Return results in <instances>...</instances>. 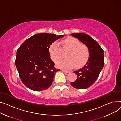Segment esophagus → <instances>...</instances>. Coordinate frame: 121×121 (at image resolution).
Returning <instances> with one entry per match:
<instances>
[{"instance_id": "34e87169", "label": "esophagus", "mask_w": 121, "mask_h": 121, "mask_svg": "<svg viewBox=\"0 0 121 121\" xmlns=\"http://www.w3.org/2000/svg\"><path fill=\"white\" fill-rule=\"evenodd\" d=\"M62 71L64 72H66V73H69V72H70L69 71H68V70H64V69H62Z\"/></svg>"}]
</instances>
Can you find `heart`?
<instances>
[{"instance_id": "b5f03b06", "label": "heart", "mask_w": 121, "mask_h": 121, "mask_svg": "<svg viewBox=\"0 0 121 121\" xmlns=\"http://www.w3.org/2000/svg\"><path fill=\"white\" fill-rule=\"evenodd\" d=\"M62 42V48L58 42H54L50 46L49 49L52 58L54 62L63 57V52H67L66 58L58 61L57 65L64 69H70L74 66L77 68L84 65L90 56L88 47L81 44L76 38L72 37L63 40Z\"/></svg>"}]
</instances>
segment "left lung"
<instances>
[{"mask_svg": "<svg viewBox=\"0 0 121 121\" xmlns=\"http://www.w3.org/2000/svg\"><path fill=\"white\" fill-rule=\"evenodd\" d=\"M71 36L78 39L88 48L90 57L82 68L74 71L77 79L70 83L77 89H86L91 86L97 79L104 65V52L101 47L91 36L81 33L71 34Z\"/></svg>", "mask_w": 121, "mask_h": 121, "instance_id": "1", "label": "left lung"}]
</instances>
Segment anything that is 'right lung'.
Here are the masks:
<instances>
[{
	"mask_svg": "<svg viewBox=\"0 0 121 121\" xmlns=\"http://www.w3.org/2000/svg\"><path fill=\"white\" fill-rule=\"evenodd\" d=\"M64 35L40 33L26 40L17 52L15 63L22 83L30 89L42 91L52 84L55 73L49 49L56 39Z\"/></svg>",
	"mask_w": 121,
	"mask_h": 121,
	"instance_id": "obj_1",
	"label": "right lung"
}]
</instances>
